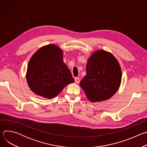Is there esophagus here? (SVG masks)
I'll return each mask as SVG.
<instances>
[{"instance_id": "esophagus-1", "label": "esophagus", "mask_w": 147, "mask_h": 147, "mask_svg": "<svg viewBox=\"0 0 147 147\" xmlns=\"http://www.w3.org/2000/svg\"><path fill=\"white\" fill-rule=\"evenodd\" d=\"M80 78H78V77L75 78V82H76V84H78L80 82Z\"/></svg>"}]
</instances>
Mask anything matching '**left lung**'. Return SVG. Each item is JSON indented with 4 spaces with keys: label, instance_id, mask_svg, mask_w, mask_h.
Instances as JSON below:
<instances>
[{
    "label": "left lung",
    "instance_id": "1",
    "mask_svg": "<svg viewBox=\"0 0 147 147\" xmlns=\"http://www.w3.org/2000/svg\"><path fill=\"white\" fill-rule=\"evenodd\" d=\"M86 71L80 86L91 102L106 100L119 90L121 70L111 53L104 50L95 51L88 59Z\"/></svg>",
    "mask_w": 147,
    "mask_h": 147
}]
</instances>
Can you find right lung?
<instances>
[{
	"label": "right lung",
	"mask_w": 147,
	"mask_h": 147,
	"mask_svg": "<svg viewBox=\"0 0 147 147\" xmlns=\"http://www.w3.org/2000/svg\"><path fill=\"white\" fill-rule=\"evenodd\" d=\"M26 79L33 92L47 99L56 96L66 86L74 81L63 61V52L55 44L41 47L32 56Z\"/></svg>",
	"instance_id": "obj_1"
}]
</instances>
